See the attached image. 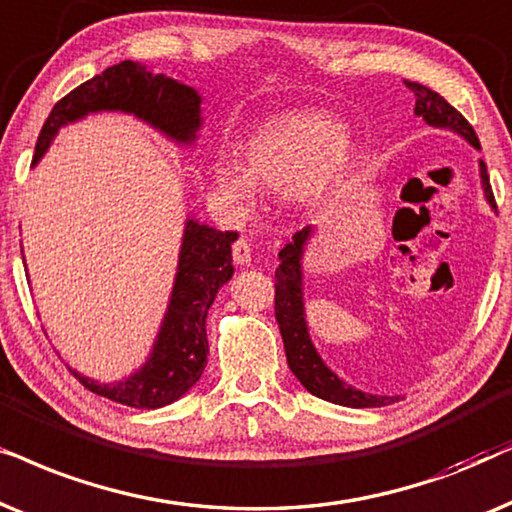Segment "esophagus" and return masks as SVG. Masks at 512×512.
Listing matches in <instances>:
<instances>
[{
    "label": "esophagus",
    "instance_id": "34e87169",
    "mask_svg": "<svg viewBox=\"0 0 512 512\" xmlns=\"http://www.w3.org/2000/svg\"><path fill=\"white\" fill-rule=\"evenodd\" d=\"M231 257H234V262L241 264V267L252 262V250H250L248 238H238V241H234V245H231Z\"/></svg>",
    "mask_w": 512,
    "mask_h": 512
}]
</instances>
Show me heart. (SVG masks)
Wrapping results in <instances>:
<instances>
[{
	"label": "heart",
	"instance_id": "heart-1",
	"mask_svg": "<svg viewBox=\"0 0 512 512\" xmlns=\"http://www.w3.org/2000/svg\"><path fill=\"white\" fill-rule=\"evenodd\" d=\"M238 166L215 163L217 187L236 203L252 192H290L299 203H318L342 185L353 166V142L337 117L323 109H290L250 128L238 140Z\"/></svg>",
	"mask_w": 512,
	"mask_h": 512
}]
</instances>
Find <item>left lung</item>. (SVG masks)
<instances>
[{
    "mask_svg": "<svg viewBox=\"0 0 512 512\" xmlns=\"http://www.w3.org/2000/svg\"><path fill=\"white\" fill-rule=\"evenodd\" d=\"M405 86L410 88L417 98L414 105V114L424 117L431 126L452 128V131L461 133L470 145L480 149V140L475 135L473 126L468 124L466 117L454 109L449 102L442 98L440 93L431 91L424 84L417 81H405ZM480 175H482V187H485L487 201L496 208L492 185H489V175L485 161H480ZM311 236V227H304L292 236V243L278 252V264L276 269V299H274V311L278 327H281V337L285 344V356H288V365L295 377L302 381V386L316 398H323L327 403L346 405V407H384L395 403L398 398H388V395H370L358 391L337 377L335 372H330L325 367L323 360L313 349L309 330L304 323V302H302V252L304 245Z\"/></svg>",
    "mask_w": 512,
    "mask_h": 512,
    "instance_id": "1",
    "label": "left lung"
}]
</instances>
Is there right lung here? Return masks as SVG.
<instances>
[{
    "label": "right lung",
    "instance_id": "add662e5",
    "mask_svg": "<svg viewBox=\"0 0 512 512\" xmlns=\"http://www.w3.org/2000/svg\"><path fill=\"white\" fill-rule=\"evenodd\" d=\"M98 109L131 112L177 142L194 140L196 128L201 126V98L194 88L124 60L95 74L53 105L39 133L32 163L42 159L60 126ZM236 236V231H217L187 220L173 297L152 356L140 372L119 384H98L72 372L84 388L138 410L170 405L185 395L201 379L206 367V316L217 290L234 274L231 243Z\"/></svg>",
    "mask_w": 512,
    "mask_h": 512
}]
</instances>
